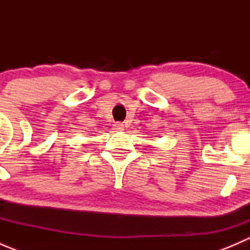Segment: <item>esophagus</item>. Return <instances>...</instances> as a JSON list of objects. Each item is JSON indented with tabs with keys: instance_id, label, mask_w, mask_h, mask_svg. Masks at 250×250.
Wrapping results in <instances>:
<instances>
[{
	"instance_id": "esophagus-1",
	"label": "esophagus",
	"mask_w": 250,
	"mask_h": 250,
	"mask_svg": "<svg viewBox=\"0 0 250 250\" xmlns=\"http://www.w3.org/2000/svg\"><path fill=\"white\" fill-rule=\"evenodd\" d=\"M123 128H125L123 127V123H121V122H117L113 125V129H116V130H122Z\"/></svg>"
}]
</instances>
